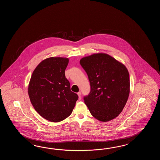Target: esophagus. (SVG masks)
<instances>
[{"instance_id": "34e87169", "label": "esophagus", "mask_w": 160, "mask_h": 160, "mask_svg": "<svg viewBox=\"0 0 160 160\" xmlns=\"http://www.w3.org/2000/svg\"><path fill=\"white\" fill-rule=\"evenodd\" d=\"M78 94V95L79 97V100H81V97H82V94L81 92H79L77 93Z\"/></svg>"}]
</instances>
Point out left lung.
<instances>
[{"label":"left lung","instance_id":"8db88e82","mask_svg":"<svg viewBox=\"0 0 160 160\" xmlns=\"http://www.w3.org/2000/svg\"><path fill=\"white\" fill-rule=\"evenodd\" d=\"M80 64L90 84V92L83 99L92 116L102 122L115 118L129 95V74L126 67L103 53L82 58Z\"/></svg>","mask_w":160,"mask_h":160}]
</instances>
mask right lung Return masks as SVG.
<instances>
[{
  "instance_id": "obj_1",
  "label": "right lung",
  "mask_w": 160,
  "mask_h": 160,
  "mask_svg": "<svg viewBox=\"0 0 160 160\" xmlns=\"http://www.w3.org/2000/svg\"><path fill=\"white\" fill-rule=\"evenodd\" d=\"M68 63V58H47L38 65L31 77L28 88L31 102L42 117L51 122L68 117L78 99L65 77Z\"/></svg>"
}]
</instances>
